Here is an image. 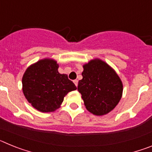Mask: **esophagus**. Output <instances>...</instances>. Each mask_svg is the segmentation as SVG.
I'll return each mask as SVG.
<instances>
[{
    "label": "esophagus",
    "instance_id": "34e87169",
    "mask_svg": "<svg viewBox=\"0 0 152 152\" xmlns=\"http://www.w3.org/2000/svg\"><path fill=\"white\" fill-rule=\"evenodd\" d=\"M74 83H75V86L77 87V84H78V80H74Z\"/></svg>",
    "mask_w": 152,
    "mask_h": 152
}]
</instances>
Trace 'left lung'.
I'll return each mask as SVG.
<instances>
[{
    "mask_svg": "<svg viewBox=\"0 0 152 152\" xmlns=\"http://www.w3.org/2000/svg\"><path fill=\"white\" fill-rule=\"evenodd\" d=\"M82 76L77 91L87 110L96 116L113 110L123 94V84L117 74L107 63L95 59L84 64Z\"/></svg>",
    "mask_w": 152,
    "mask_h": 152,
    "instance_id": "1",
    "label": "left lung"
}]
</instances>
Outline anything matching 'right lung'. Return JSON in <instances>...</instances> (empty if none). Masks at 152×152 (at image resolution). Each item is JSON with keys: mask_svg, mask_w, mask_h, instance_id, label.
I'll return each mask as SVG.
<instances>
[{"mask_svg": "<svg viewBox=\"0 0 152 152\" xmlns=\"http://www.w3.org/2000/svg\"><path fill=\"white\" fill-rule=\"evenodd\" d=\"M58 68L56 61L45 58L29 66L24 73V96L39 111L53 112L60 107L68 92L77 89L68 75L58 73Z\"/></svg>", "mask_w": 152, "mask_h": 152, "instance_id": "obj_1", "label": "right lung"}]
</instances>
